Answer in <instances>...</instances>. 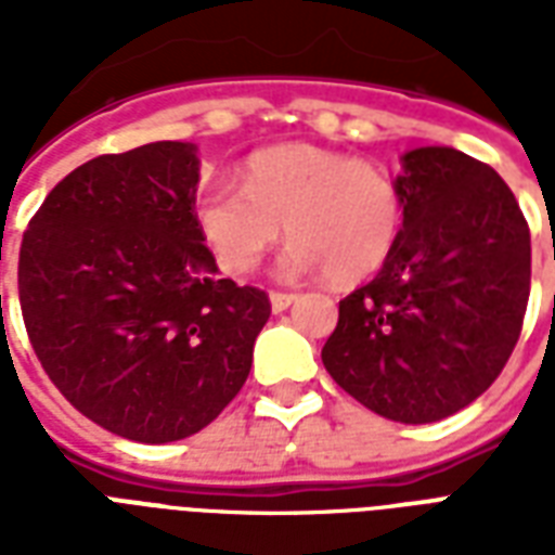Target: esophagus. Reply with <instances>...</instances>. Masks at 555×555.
Listing matches in <instances>:
<instances>
[{
  "instance_id": "1",
  "label": "esophagus",
  "mask_w": 555,
  "mask_h": 555,
  "mask_svg": "<svg viewBox=\"0 0 555 555\" xmlns=\"http://www.w3.org/2000/svg\"><path fill=\"white\" fill-rule=\"evenodd\" d=\"M294 302H296L294 294H279V291H273V294H270V308H273V313L287 311V308H291Z\"/></svg>"
}]
</instances>
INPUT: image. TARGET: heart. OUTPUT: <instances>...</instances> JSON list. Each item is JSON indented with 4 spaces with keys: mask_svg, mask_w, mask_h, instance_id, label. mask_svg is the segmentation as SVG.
Instances as JSON below:
<instances>
[{
    "mask_svg": "<svg viewBox=\"0 0 555 555\" xmlns=\"http://www.w3.org/2000/svg\"><path fill=\"white\" fill-rule=\"evenodd\" d=\"M195 221L233 276L259 268L282 233L294 242L282 256L285 276L328 273L334 285H357L391 256L403 227V198L383 169L343 152L287 143L256 152L244 190L212 184L201 192Z\"/></svg>",
    "mask_w": 555,
    "mask_h": 555,
    "instance_id": "heart-1",
    "label": "heart"
}]
</instances>
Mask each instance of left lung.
<instances>
[{"instance_id": "1", "label": "left lung", "mask_w": 555, "mask_h": 555, "mask_svg": "<svg viewBox=\"0 0 555 555\" xmlns=\"http://www.w3.org/2000/svg\"><path fill=\"white\" fill-rule=\"evenodd\" d=\"M395 178L403 227L379 273L339 302L322 363L379 417L435 423L507 365L530 296V230L481 160L417 146Z\"/></svg>"}]
</instances>
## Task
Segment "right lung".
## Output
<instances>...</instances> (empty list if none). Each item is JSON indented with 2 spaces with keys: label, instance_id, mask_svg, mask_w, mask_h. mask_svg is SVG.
Wrapping results in <instances>:
<instances>
[{
  "label": "right lung",
  "instance_id": "add662e5",
  "mask_svg": "<svg viewBox=\"0 0 555 555\" xmlns=\"http://www.w3.org/2000/svg\"><path fill=\"white\" fill-rule=\"evenodd\" d=\"M195 143L100 155L22 235L30 346L68 403L138 443H172L242 391L268 294L218 276L195 221Z\"/></svg>",
  "mask_w": 555,
  "mask_h": 555
}]
</instances>
